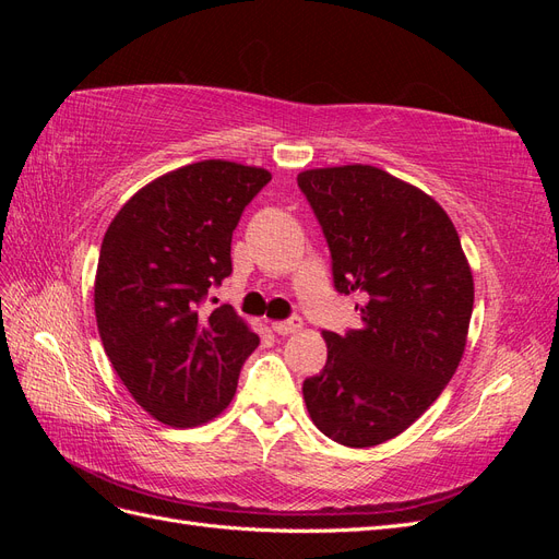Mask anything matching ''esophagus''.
Instances as JSON below:
<instances>
[{"label":"esophagus","instance_id":"obj_1","mask_svg":"<svg viewBox=\"0 0 559 559\" xmlns=\"http://www.w3.org/2000/svg\"><path fill=\"white\" fill-rule=\"evenodd\" d=\"M302 329V319L300 317H292V319H284V321H273V331L280 335H289Z\"/></svg>","mask_w":559,"mask_h":559}]
</instances>
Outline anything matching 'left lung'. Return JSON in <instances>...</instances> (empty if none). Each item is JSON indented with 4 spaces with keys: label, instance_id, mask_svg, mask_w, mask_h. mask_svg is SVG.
Listing matches in <instances>:
<instances>
[{
    "label": "left lung",
    "instance_id": "8db88e82",
    "mask_svg": "<svg viewBox=\"0 0 559 559\" xmlns=\"http://www.w3.org/2000/svg\"><path fill=\"white\" fill-rule=\"evenodd\" d=\"M298 186L329 242L333 286L364 298L361 329L324 331L326 366L302 399L331 441L373 448L408 429L460 366L471 265L445 210L380 167H317Z\"/></svg>",
    "mask_w": 559,
    "mask_h": 559
}]
</instances>
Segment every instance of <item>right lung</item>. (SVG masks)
<instances>
[{
  "instance_id": "obj_1",
  "label": "right lung",
  "mask_w": 559,
  "mask_h": 559,
  "mask_svg": "<svg viewBox=\"0 0 559 559\" xmlns=\"http://www.w3.org/2000/svg\"><path fill=\"white\" fill-rule=\"evenodd\" d=\"M270 173L200 160L167 173L118 210L99 249L97 331L132 399L167 427H198L228 408L259 347L230 306L200 312L230 273V240Z\"/></svg>"
}]
</instances>
